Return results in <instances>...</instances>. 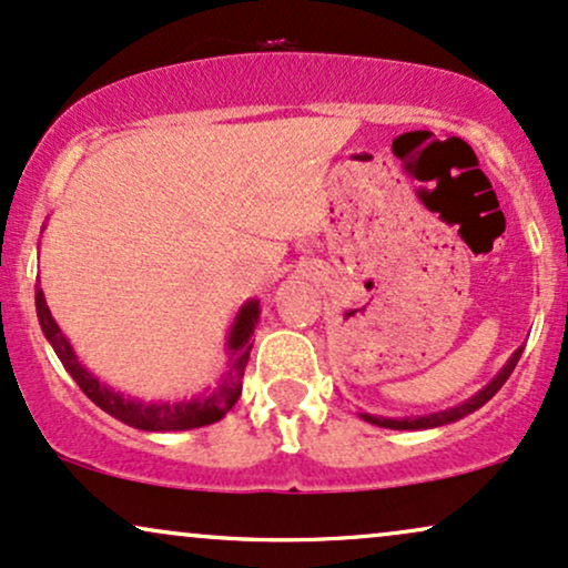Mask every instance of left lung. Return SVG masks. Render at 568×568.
<instances>
[{
	"mask_svg": "<svg viewBox=\"0 0 568 568\" xmlns=\"http://www.w3.org/2000/svg\"><path fill=\"white\" fill-rule=\"evenodd\" d=\"M521 353H524V347L516 349V353L506 361V366H503L498 374H495V379L489 382L487 387H481L477 395H471L464 403L453 405V408L439 410V413H426V416H408V418H387V416H371V413H361V418H363V422H368V424L384 426V429H410V432L413 429H434V426H445V424L458 422V418L468 416V413L479 410L481 405H485L489 397H493L495 392L503 387V384H506L508 376L514 374V368H516V363H519Z\"/></svg>",
	"mask_w": 568,
	"mask_h": 568,
	"instance_id": "8db88e82",
	"label": "left lung"
}]
</instances>
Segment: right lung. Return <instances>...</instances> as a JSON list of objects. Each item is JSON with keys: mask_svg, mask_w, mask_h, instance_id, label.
I'll list each match as a JSON object with an SVG mask.
<instances>
[{"mask_svg": "<svg viewBox=\"0 0 568 568\" xmlns=\"http://www.w3.org/2000/svg\"><path fill=\"white\" fill-rule=\"evenodd\" d=\"M37 316L41 324V332L49 339L62 366L70 376H73L75 384H79L83 395L89 397L91 403L100 405L104 413L118 418V422L134 426V429L142 432H184V429H197V426H207L221 422L226 413L234 408V403L240 400L242 395V376L244 366L250 361L252 349V332H255L257 321H261V300H247L236 313L234 324L229 328L226 337V371H223L221 382L215 384V389H210L207 395H197L192 400H176V403H144L136 400V397L123 395L108 384L97 379L91 371L83 366L75 355V349L70 347V342L58 321L49 313L44 292L37 284Z\"/></svg>", "mask_w": 568, "mask_h": 568, "instance_id": "add662e5", "label": "right lung"}]
</instances>
